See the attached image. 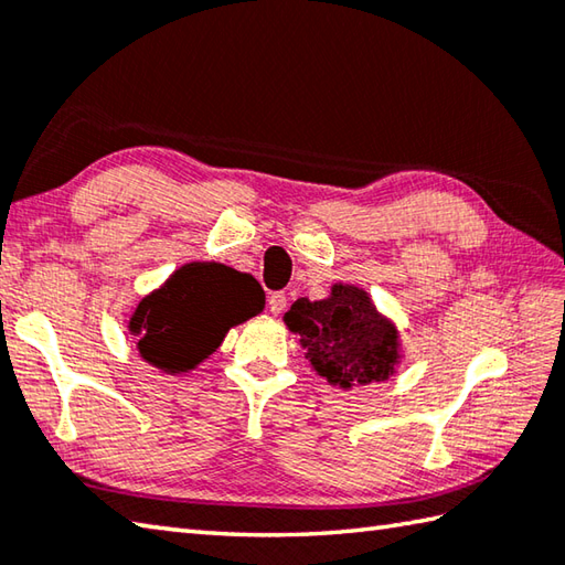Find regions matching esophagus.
<instances>
[{
    "label": "esophagus",
    "mask_w": 565,
    "mask_h": 565,
    "mask_svg": "<svg viewBox=\"0 0 565 565\" xmlns=\"http://www.w3.org/2000/svg\"><path fill=\"white\" fill-rule=\"evenodd\" d=\"M286 301H289V298H286L284 291L271 294V296H269V311H271L274 316H281V313L286 311Z\"/></svg>",
    "instance_id": "obj_1"
}]
</instances>
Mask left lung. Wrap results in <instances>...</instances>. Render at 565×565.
I'll return each instance as SVG.
<instances>
[{
  "label": "left lung",
  "mask_w": 565,
  "mask_h": 565,
  "mask_svg": "<svg viewBox=\"0 0 565 565\" xmlns=\"http://www.w3.org/2000/svg\"><path fill=\"white\" fill-rule=\"evenodd\" d=\"M284 323L301 340L311 370L328 384L352 386L386 382L404 360L399 330L358 284H333L320 301L298 298Z\"/></svg>",
  "instance_id": "1"
}]
</instances>
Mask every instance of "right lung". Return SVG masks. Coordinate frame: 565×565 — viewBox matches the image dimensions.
<instances>
[{
    "label": "right lung",
    "mask_w": 565,
    "mask_h": 565,
    "mask_svg": "<svg viewBox=\"0 0 565 565\" xmlns=\"http://www.w3.org/2000/svg\"><path fill=\"white\" fill-rule=\"evenodd\" d=\"M264 311V291L252 274L220 262H188L139 301L129 333L143 362L166 374H185L223 345L232 328Z\"/></svg>",
    "instance_id": "obj_1"
}]
</instances>
